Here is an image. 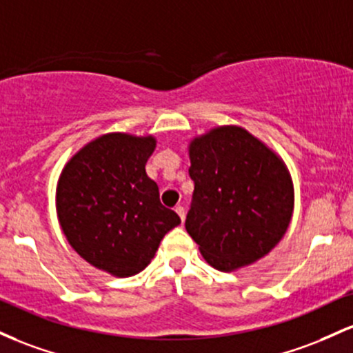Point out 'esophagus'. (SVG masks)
Returning <instances> with one entry per match:
<instances>
[{
	"label": "esophagus",
	"instance_id": "esophagus-1",
	"mask_svg": "<svg viewBox=\"0 0 353 353\" xmlns=\"http://www.w3.org/2000/svg\"><path fill=\"white\" fill-rule=\"evenodd\" d=\"M175 212L178 213V216H180L181 221H183V220H185V208L181 207V205H176V207H175Z\"/></svg>",
	"mask_w": 353,
	"mask_h": 353
}]
</instances>
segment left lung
<instances>
[{
    "mask_svg": "<svg viewBox=\"0 0 353 353\" xmlns=\"http://www.w3.org/2000/svg\"><path fill=\"white\" fill-rule=\"evenodd\" d=\"M195 183L185 228L213 268L250 265L282 240L294 212L287 166L240 126H220L190 143Z\"/></svg>",
    "mask_w": 353,
    "mask_h": 353,
    "instance_id": "obj_1",
    "label": "left lung"
}]
</instances>
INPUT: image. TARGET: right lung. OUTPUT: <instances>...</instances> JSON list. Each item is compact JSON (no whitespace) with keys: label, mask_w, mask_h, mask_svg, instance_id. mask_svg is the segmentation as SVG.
Here are the masks:
<instances>
[{"label":"right lung","mask_w":353,"mask_h":353,"mask_svg":"<svg viewBox=\"0 0 353 353\" xmlns=\"http://www.w3.org/2000/svg\"><path fill=\"white\" fill-rule=\"evenodd\" d=\"M153 137L108 133L66 163L57 188V212L66 240L93 267L132 276L155 256L180 216L160 201L145 165Z\"/></svg>","instance_id":"1"}]
</instances>
